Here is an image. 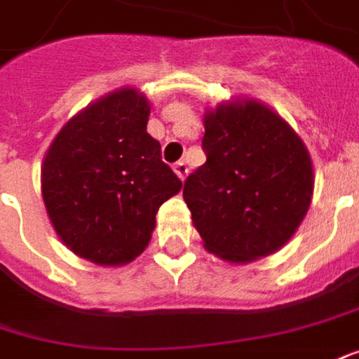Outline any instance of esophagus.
<instances>
[{
    "mask_svg": "<svg viewBox=\"0 0 359 359\" xmlns=\"http://www.w3.org/2000/svg\"><path fill=\"white\" fill-rule=\"evenodd\" d=\"M175 172L179 175L180 180L187 179V175H189V165L184 163V161H179V163H175Z\"/></svg>",
    "mask_w": 359,
    "mask_h": 359,
    "instance_id": "esophagus-1",
    "label": "esophagus"
}]
</instances>
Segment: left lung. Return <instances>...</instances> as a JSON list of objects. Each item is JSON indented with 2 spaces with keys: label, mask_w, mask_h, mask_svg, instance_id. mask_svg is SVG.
<instances>
[{
  "label": "left lung",
  "mask_w": 359,
  "mask_h": 359,
  "mask_svg": "<svg viewBox=\"0 0 359 359\" xmlns=\"http://www.w3.org/2000/svg\"><path fill=\"white\" fill-rule=\"evenodd\" d=\"M206 163L182 196L204 248L231 263L281 250L313 198V161L285 119L257 100L224 102L204 114Z\"/></svg>",
  "instance_id": "obj_1"
}]
</instances>
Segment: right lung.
Returning a JSON list of instances; mask_svg holds the SVG:
<instances>
[{
    "label": "right lung",
    "mask_w": 359,
    "mask_h": 359,
    "mask_svg": "<svg viewBox=\"0 0 359 359\" xmlns=\"http://www.w3.org/2000/svg\"><path fill=\"white\" fill-rule=\"evenodd\" d=\"M151 106L119 88L78 111L53 139L41 169L45 208L78 257L118 267L147 248L161 204L182 182L147 133Z\"/></svg>",
    "instance_id": "add662e5"
}]
</instances>
